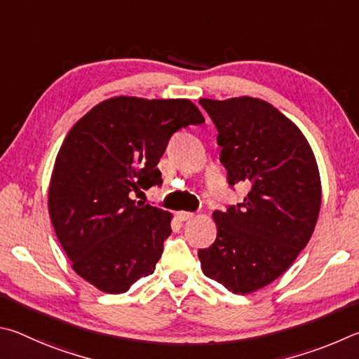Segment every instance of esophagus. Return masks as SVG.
<instances>
[{
	"mask_svg": "<svg viewBox=\"0 0 359 359\" xmlns=\"http://www.w3.org/2000/svg\"><path fill=\"white\" fill-rule=\"evenodd\" d=\"M194 216H196V215H194V212H189V211H180L178 212L180 221H189V219H192Z\"/></svg>",
	"mask_w": 359,
	"mask_h": 359,
	"instance_id": "1",
	"label": "esophagus"
}]
</instances>
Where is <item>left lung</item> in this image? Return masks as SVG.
<instances>
[{"mask_svg": "<svg viewBox=\"0 0 359 359\" xmlns=\"http://www.w3.org/2000/svg\"><path fill=\"white\" fill-rule=\"evenodd\" d=\"M217 128L229 183H246L241 205L212 212L216 241L198 250L206 278L240 294L284 274L316 229L322 181L316 154L290 118L266 100L200 99Z\"/></svg>", "mask_w": 359, "mask_h": 359, "instance_id": "1", "label": "left lung"}]
</instances>
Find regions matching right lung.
Returning a JSON list of instances; mask_svg holds the SVG:
<instances>
[{
    "label": "right lung",
    "mask_w": 359,
    "mask_h": 359,
    "mask_svg": "<svg viewBox=\"0 0 359 359\" xmlns=\"http://www.w3.org/2000/svg\"><path fill=\"white\" fill-rule=\"evenodd\" d=\"M205 118L189 99H105L75 123L56 154L48 215L81 279L119 294L153 274L173 215L135 202L161 186L157 163L176 130Z\"/></svg>",
    "instance_id": "right-lung-1"
}]
</instances>
